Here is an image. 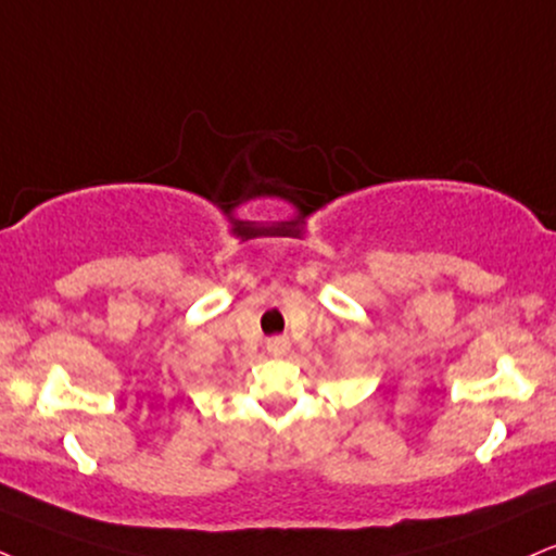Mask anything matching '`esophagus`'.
Wrapping results in <instances>:
<instances>
[{
    "instance_id": "obj_1",
    "label": "esophagus",
    "mask_w": 556,
    "mask_h": 556,
    "mask_svg": "<svg viewBox=\"0 0 556 556\" xmlns=\"http://www.w3.org/2000/svg\"><path fill=\"white\" fill-rule=\"evenodd\" d=\"M265 351H267V355H273V358H283V355L291 351V340L289 338H270L265 342Z\"/></svg>"
}]
</instances>
